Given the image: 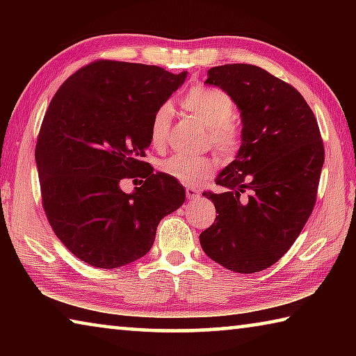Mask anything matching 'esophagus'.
Instances as JSON below:
<instances>
[{
  "mask_svg": "<svg viewBox=\"0 0 356 356\" xmlns=\"http://www.w3.org/2000/svg\"><path fill=\"white\" fill-rule=\"evenodd\" d=\"M200 196V190L195 188V186H186V197L188 200H196Z\"/></svg>",
  "mask_w": 356,
  "mask_h": 356,
  "instance_id": "34e87169",
  "label": "esophagus"
}]
</instances>
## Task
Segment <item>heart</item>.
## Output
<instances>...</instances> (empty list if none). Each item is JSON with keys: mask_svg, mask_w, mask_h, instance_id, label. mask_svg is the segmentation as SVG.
Returning a JSON list of instances; mask_svg holds the SVG:
<instances>
[{"mask_svg": "<svg viewBox=\"0 0 356 356\" xmlns=\"http://www.w3.org/2000/svg\"><path fill=\"white\" fill-rule=\"evenodd\" d=\"M180 105L186 113L193 114L206 125L210 146L226 156L237 152L240 147V130L232 122L236 105L225 91L216 88L196 86L185 94ZM171 116L172 108L170 104H163L154 113L149 136L155 147H161L166 143L171 127ZM213 160L209 156L185 154H174L160 163L161 172L186 185H195L207 179L213 172Z\"/></svg>", "mask_w": 356, "mask_h": 356, "instance_id": "b5f03b06", "label": "heart"}]
</instances>
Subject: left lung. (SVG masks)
Wrapping results in <instances>:
<instances>
[{"mask_svg": "<svg viewBox=\"0 0 356 356\" xmlns=\"http://www.w3.org/2000/svg\"><path fill=\"white\" fill-rule=\"evenodd\" d=\"M242 116V146L215 179V222L200 242L232 272L256 273L286 254L314 209L325 150L314 113L297 89L251 64L207 72Z\"/></svg>", "mask_w": 356, "mask_h": 356, "instance_id": "obj_1", "label": "left lung"}]
</instances>
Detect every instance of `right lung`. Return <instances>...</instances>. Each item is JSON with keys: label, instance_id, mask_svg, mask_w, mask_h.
Instances as JSON below:
<instances>
[{"label": "right lung", "instance_id": "1", "mask_svg": "<svg viewBox=\"0 0 356 356\" xmlns=\"http://www.w3.org/2000/svg\"><path fill=\"white\" fill-rule=\"evenodd\" d=\"M186 72L100 61L70 75L42 120L35 163L48 222L80 261L118 268L147 254L156 226L185 201L176 179L143 156L156 108L182 86ZM141 177L130 195L120 180Z\"/></svg>", "mask_w": 356, "mask_h": 356}]
</instances>
